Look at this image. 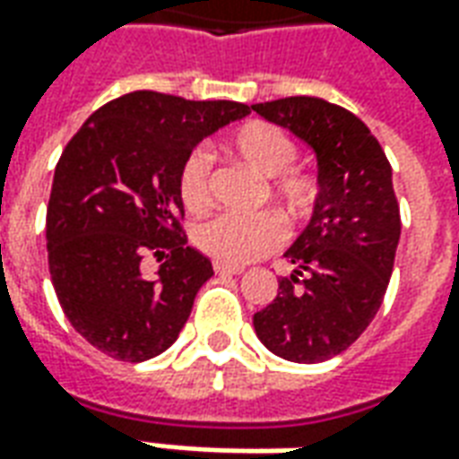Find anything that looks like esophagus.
<instances>
[{"instance_id": "obj_1", "label": "esophagus", "mask_w": 459, "mask_h": 459, "mask_svg": "<svg viewBox=\"0 0 459 459\" xmlns=\"http://www.w3.org/2000/svg\"><path fill=\"white\" fill-rule=\"evenodd\" d=\"M213 273L216 275H240L243 268L240 265H226V263H213Z\"/></svg>"}]
</instances>
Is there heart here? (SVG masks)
Segmentation results:
<instances>
[{
    "instance_id": "obj_1",
    "label": "heart",
    "mask_w": 459,
    "mask_h": 459,
    "mask_svg": "<svg viewBox=\"0 0 459 459\" xmlns=\"http://www.w3.org/2000/svg\"><path fill=\"white\" fill-rule=\"evenodd\" d=\"M229 150L263 177L268 199L292 221L312 213L319 199L315 174L292 167L298 161V144L278 125L253 120L230 134ZM177 189L184 209L201 213L211 206V160L206 152L194 150L181 161ZM282 226L273 213H221L196 229V246L209 258L226 265H246L278 248Z\"/></svg>"
}]
</instances>
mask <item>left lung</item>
Listing matches in <instances>:
<instances>
[{
  "label": "left lung",
  "instance_id": "1",
  "mask_svg": "<svg viewBox=\"0 0 459 459\" xmlns=\"http://www.w3.org/2000/svg\"><path fill=\"white\" fill-rule=\"evenodd\" d=\"M253 110L307 142L319 167L312 219L285 253L295 270L278 280L253 327L273 354L319 364L354 344L384 302L401 238L391 164L364 122L322 98H280Z\"/></svg>",
  "mask_w": 459,
  "mask_h": 459
}]
</instances>
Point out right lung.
<instances>
[{"label":"right lung","instance_id":"add662e5","mask_svg":"<svg viewBox=\"0 0 459 459\" xmlns=\"http://www.w3.org/2000/svg\"><path fill=\"white\" fill-rule=\"evenodd\" d=\"M250 113L233 100L134 91L95 110L56 164L46 209L48 273L81 337L117 361L169 349L213 275L186 246L177 174L204 137ZM164 259L157 279L141 258Z\"/></svg>","mask_w":459,"mask_h":459}]
</instances>
